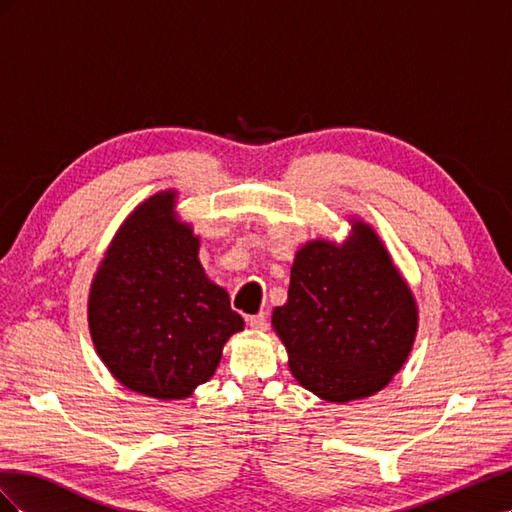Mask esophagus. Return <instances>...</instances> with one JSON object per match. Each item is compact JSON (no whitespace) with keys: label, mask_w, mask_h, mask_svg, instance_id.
<instances>
[{"label":"esophagus","mask_w":512,"mask_h":512,"mask_svg":"<svg viewBox=\"0 0 512 512\" xmlns=\"http://www.w3.org/2000/svg\"><path fill=\"white\" fill-rule=\"evenodd\" d=\"M247 322H250V327L254 329H267V314L265 312H258L254 316H247Z\"/></svg>","instance_id":"obj_1"}]
</instances>
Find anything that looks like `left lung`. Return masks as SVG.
<instances>
[{
  "instance_id": "1",
  "label": "left lung",
  "mask_w": 512,
  "mask_h": 512,
  "mask_svg": "<svg viewBox=\"0 0 512 512\" xmlns=\"http://www.w3.org/2000/svg\"><path fill=\"white\" fill-rule=\"evenodd\" d=\"M273 327L307 391L350 401L378 393L404 365L416 307L376 232L359 224L344 247L312 241L297 254Z\"/></svg>"
}]
</instances>
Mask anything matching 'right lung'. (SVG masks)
I'll list each match as a JSON object with an SVG mask.
<instances>
[{
    "instance_id": "1",
    "label": "right lung",
    "mask_w": 512,
    "mask_h": 512,
    "mask_svg": "<svg viewBox=\"0 0 512 512\" xmlns=\"http://www.w3.org/2000/svg\"><path fill=\"white\" fill-rule=\"evenodd\" d=\"M175 194L136 207L108 247L89 294V329L128 389L183 399L220 365L243 329L224 288L207 280L192 228L175 220Z\"/></svg>"
}]
</instances>
